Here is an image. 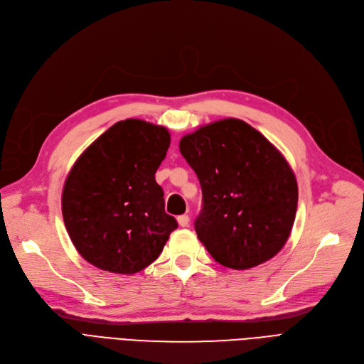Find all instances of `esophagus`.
Wrapping results in <instances>:
<instances>
[{
	"label": "esophagus",
	"mask_w": 364,
	"mask_h": 364,
	"mask_svg": "<svg viewBox=\"0 0 364 364\" xmlns=\"http://www.w3.org/2000/svg\"><path fill=\"white\" fill-rule=\"evenodd\" d=\"M178 222H179V225H181L182 228L188 227V225H189V216L188 215H181V216H178Z\"/></svg>",
	"instance_id": "esophagus-1"
}]
</instances>
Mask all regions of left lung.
I'll use <instances>...</instances> for the list:
<instances>
[{
  "label": "left lung",
  "mask_w": 364,
  "mask_h": 364,
  "mask_svg": "<svg viewBox=\"0 0 364 364\" xmlns=\"http://www.w3.org/2000/svg\"><path fill=\"white\" fill-rule=\"evenodd\" d=\"M179 149L201 185L194 227L215 261L249 269L279 253L298 209L295 173L282 152L237 118L183 136Z\"/></svg>",
  "instance_id": "left-lung-1"
}]
</instances>
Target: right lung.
I'll list each match as a JSON object with an SVG mask.
<instances>
[{"mask_svg": "<svg viewBox=\"0 0 364 364\" xmlns=\"http://www.w3.org/2000/svg\"><path fill=\"white\" fill-rule=\"evenodd\" d=\"M168 146L166 127L129 118L80 155L65 181L62 215L85 261L103 271L134 274L160 256L178 228L155 182Z\"/></svg>", "mask_w": 364, "mask_h": 364, "instance_id": "right-lung-1", "label": "right lung"}]
</instances>
